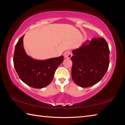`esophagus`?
<instances>
[{
    "mask_svg": "<svg viewBox=\"0 0 125 125\" xmlns=\"http://www.w3.org/2000/svg\"><path fill=\"white\" fill-rule=\"evenodd\" d=\"M72 54L71 52L69 51H67L63 54V56H64V57L65 58H70L72 57Z\"/></svg>",
    "mask_w": 125,
    "mask_h": 125,
    "instance_id": "esophagus-1",
    "label": "esophagus"
}]
</instances>
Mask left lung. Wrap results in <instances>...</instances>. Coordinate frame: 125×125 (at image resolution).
Segmentation results:
<instances>
[{
	"instance_id": "1",
	"label": "left lung",
	"mask_w": 125,
	"mask_h": 125,
	"mask_svg": "<svg viewBox=\"0 0 125 125\" xmlns=\"http://www.w3.org/2000/svg\"><path fill=\"white\" fill-rule=\"evenodd\" d=\"M72 77L80 87L88 88L102 79L108 69L110 51L104 38L86 40L72 51Z\"/></svg>"
}]
</instances>
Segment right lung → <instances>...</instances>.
Instances as JSON below:
<instances>
[{
    "instance_id": "add662e5",
    "label": "right lung",
    "mask_w": 125,
    "mask_h": 125,
    "mask_svg": "<svg viewBox=\"0 0 125 125\" xmlns=\"http://www.w3.org/2000/svg\"><path fill=\"white\" fill-rule=\"evenodd\" d=\"M24 36L19 40L15 48L13 62L20 79L31 87L41 89L51 83L55 71L63 61V56L45 60H36L25 52Z\"/></svg>"
}]
</instances>
